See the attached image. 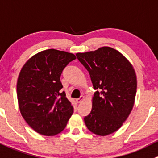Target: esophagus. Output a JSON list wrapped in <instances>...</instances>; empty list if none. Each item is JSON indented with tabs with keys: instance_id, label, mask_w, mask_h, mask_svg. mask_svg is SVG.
<instances>
[{
	"instance_id": "1",
	"label": "esophagus",
	"mask_w": 158,
	"mask_h": 158,
	"mask_svg": "<svg viewBox=\"0 0 158 158\" xmlns=\"http://www.w3.org/2000/svg\"><path fill=\"white\" fill-rule=\"evenodd\" d=\"M83 100H84V96H80V97H79V99H76V102H77L78 103H79V102H82V101H83Z\"/></svg>"
}]
</instances>
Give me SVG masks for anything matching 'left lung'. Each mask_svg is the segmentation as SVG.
<instances>
[{
    "instance_id": "8db88e82",
    "label": "left lung",
    "mask_w": 158,
    "mask_h": 158,
    "mask_svg": "<svg viewBox=\"0 0 158 158\" xmlns=\"http://www.w3.org/2000/svg\"><path fill=\"white\" fill-rule=\"evenodd\" d=\"M89 72L93 88V107L84 121L93 134L106 136L120 129L132 110L137 76L131 62L117 50L101 47L76 53Z\"/></svg>"
}]
</instances>
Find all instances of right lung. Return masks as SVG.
<instances>
[{
  "label": "right lung",
  "instance_id": "add662e5",
  "mask_svg": "<svg viewBox=\"0 0 158 158\" xmlns=\"http://www.w3.org/2000/svg\"><path fill=\"white\" fill-rule=\"evenodd\" d=\"M74 54L47 49L32 56L19 73L17 96L21 116L38 134L54 136L65 129L73 113L60 76L64 68L76 59Z\"/></svg>",
  "mask_w": 158,
  "mask_h": 158
}]
</instances>
